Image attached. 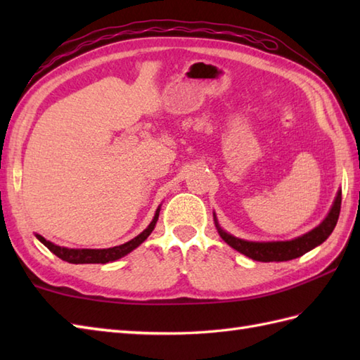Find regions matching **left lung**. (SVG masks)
<instances>
[{"instance_id": "8db88e82", "label": "left lung", "mask_w": 360, "mask_h": 360, "mask_svg": "<svg viewBox=\"0 0 360 360\" xmlns=\"http://www.w3.org/2000/svg\"><path fill=\"white\" fill-rule=\"evenodd\" d=\"M340 204H342V190H338V195H335V200L331 205V209L328 212V215L322 223L316 226L312 231L297 236L294 240H286V241H248L243 238H236V236L226 232L224 229H221L215 213H213V221H215L217 231L221 238H223L229 246L233 248L235 250H238L240 254L255 259V262H263V263L289 262V259L302 257L307 254V252L320 246V244H322L328 236L333 233L339 219Z\"/></svg>"}]
</instances>
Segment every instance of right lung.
<instances>
[{
    "label": "right lung",
    "instance_id": "right-lung-1",
    "mask_svg": "<svg viewBox=\"0 0 360 360\" xmlns=\"http://www.w3.org/2000/svg\"><path fill=\"white\" fill-rule=\"evenodd\" d=\"M159 212H160V205L158 207L155 217H153L151 223L148 224V227L145 229L143 232H141L137 236H134L133 240H129L120 246H114V248H108V249H70V248H62L57 246L51 241H48L44 236L35 233L37 240L43 243L46 248H48L53 255H57L58 258H62L63 262L72 263V264H89V263H110V262H116V259L128 255L129 252H133L136 248H139L141 244L148 238L150 233L155 231V226L158 223L159 218Z\"/></svg>",
    "mask_w": 360,
    "mask_h": 360
}]
</instances>
